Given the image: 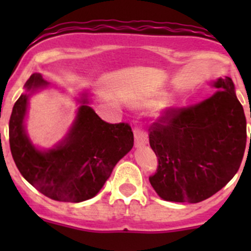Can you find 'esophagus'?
Masks as SVG:
<instances>
[{
    "instance_id": "obj_1",
    "label": "esophagus",
    "mask_w": 251,
    "mask_h": 251,
    "mask_svg": "<svg viewBox=\"0 0 251 251\" xmlns=\"http://www.w3.org/2000/svg\"><path fill=\"white\" fill-rule=\"evenodd\" d=\"M133 135H135V146L137 147V148L146 146V144L148 143V135H147V132L143 128L136 127L135 130H133Z\"/></svg>"
}]
</instances>
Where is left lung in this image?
Instances as JSON below:
<instances>
[{
  "mask_svg": "<svg viewBox=\"0 0 251 251\" xmlns=\"http://www.w3.org/2000/svg\"><path fill=\"white\" fill-rule=\"evenodd\" d=\"M212 87L216 92L210 98L166 110L149 128V144L159 161L149 182L164 201H203L239 170L247 144L244 109L231 77L217 78Z\"/></svg>",
  "mask_w": 251,
  "mask_h": 251,
  "instance_id": "left-lung-1",
  "label": "left lung"
}]
</instances>
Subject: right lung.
Masks as SVG:
<instances>
[{"instance_id":"right-lung-1","label":"right lung","mask_w":251,"mask_h":251,"mask_svg":"<svg viewBox=\"0 0 251 251\" xmlns=\"http://www.w3.org/2000/svg\"><path fill=\"white\" fill-rule=\"evenodd\" d=\"M48 86L41 74H32L14 104L9 119V146L18 170L31 186L58 201L80 203L93 198L110 177L114 166L133 147L128 124H108L78 100L76 116L67 136L50 149L32 144L25 130L29 98Z\"/></svg>"}]
</instances>
